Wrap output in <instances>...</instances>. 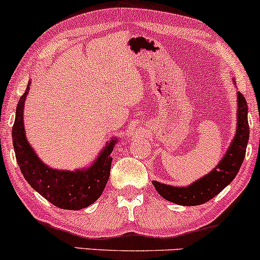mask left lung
<instances>
[{
	"label": "left lung",
	"mask_w": 260,
	"mask_h": 260,
	"mask_svg": "<svg viewBox=\"0 0 260 260\" xmlns=\"http://www.w3.org/2000/svg\"><path fill=\"white\" fill-rule=\"evenodd\" d=\"M237 130L229 150L221 162L209 174L195 180L188 186H173L153 180L152 184L166 200L184 206H195L206 203L223 190L235 179L246 156L249 139L248 106L242 93L237 92Z\"/></svg>",
	"instance_id": "1"
}]
</instances>
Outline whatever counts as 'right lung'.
I'll list each match as a JSON object with an SVG mask.
<instances>
[{
	"mask_svg": "<svg viewBox=\"0 0 260 260\" xmlns=\"http://www.w3.org/2000/svg\"><path fill=\"white\" fill-rule=\"evenodd\" d=\"M29 81L19 99L12 127V141L17 162L23 177L33 189L55 206L66 210H81L89 206L103 193L112 167V151L116 140L107 142L98 158L87 169L57 171L40 161L25 138L23 110L29 92Z\"/></svg>",
	"mask_w": 260,
	"mask_h": 260,
	"instance_id": "1",
	"label": "right lung"
}]
</instances>
